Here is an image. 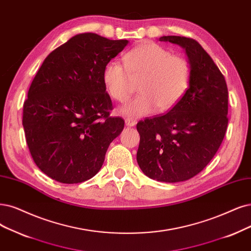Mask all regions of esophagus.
Wrapping results in <instances>:
<instances>
[{
  "instance_id": "obj_1",
  "label": "esophagus",
  "mask_w": 251,
  "mask_h": 251,
  "mask_svg": "<svg viewBox=\"0 0 251 251\" xmlns=\"http://www.w3.org/2000/svg\"><path fill=\"white\" fill-rule=\"evenodd\" d=\"M125 124L129 127H132V126L136 125V121L134 119H131V118H126L125 119Z\"/></svg>"
}]
</instances>
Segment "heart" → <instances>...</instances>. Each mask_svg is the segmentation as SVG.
Instances as JSON below:
<instances>
[{
	"label": "heart",
	"instance_id": "obj_1",
	"mask_svg": "<svg viewBox=\"0 0 251 251\" xmlns=\"http://www.w3.org/2000/svg\"><path fill=\"white\" fill-rule=\"evenodd\" d=\"M123 61L125 68L117 61H109L102 72V80L111 98L124 102L131 93V79H140V94L120 109L125 117L149 115L156 107L161 113L170 110L189 87L188 61L156 43L135 46L124 54Z\"/></svg>",
	"mask_w": 251,
	"mask_h": 251
}]
</instances>
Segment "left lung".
<instances>
[{
  "label": "left lung",
  "mask_w": 251,
  "mask_h": 251,
  "mask_svg": "<svg viewBox=\"0 0 251 251\" xmlns=\"http://www.w3.org/2000/svg\"><path fill=\"white\" fill-rule=\"evenodd\" d=\"M159 41L178 44L186 51L190 83L168 114L137 123L141 140L136 160L149 178L176 183L201 173L219 149L228 123V92L224 74L197 40L162 36Z\"/></svg>",
  "instance_id": "obj_1"
}]
</instances>
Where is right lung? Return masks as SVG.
<instances>
[{"label":"right lung","instance_id":"1","mask_svg":"<svg viewBox=\"0 0 251 251\" xmlns=\"http://www.w3.org/2000/svg\"><path fill=\"white\" fill-rule=\"evenodd\" d=\"M127 44L78 34L52 50L36 73L23 126L34 162L50 178L75 184L100 171L109 144L124 128L122 118L109 116L113 103L102 72Z\"/></svg>","mask_w":251,"mask_h":251}]
</instances>
